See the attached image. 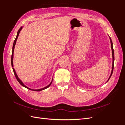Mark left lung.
<instances>
[{
	"label": "left lung",
	"instance_id": "8db88e82",
	"mask_svg": "<svg viewBox=\"0 0 125 125\" xmlns=\"http://www.w3.org/2000/svg\"><path fill=\"white\" fill-rule=\"evenodd\" d=\"M109 39H110L111 41V48H112V57H113V63H112V71H111V73L110 76H109L108 80L107 81V82L109 80V79H110L111 77L112 76L113 72V69H114V49H113V42L112 41V40L111 39V37H109Z\"/></svg>",
	"mask_w": 125,
	"mask_h": 125
}]
</instances>
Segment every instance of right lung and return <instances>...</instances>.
I'll use <instances>...</instances> for the list:
<instances>
[{
	"label": "right lung",
	"mask_w": 125,
	"mask_h": 125,
	"mask_svg": "<svg viewBox=\"0 0 125 125\" xmlns=\"http://www.w3.org/2000/svg\"><path fill=\"white\" fill-rule=\"evenodd\" d=\"M22 28H23V26H21V27L20 28V29L18 30V32H17V36H16V39H15V40L14 41L13 44V46H12V55H11V66H12V69H13V73H14V75H15V76H16V79H17V80H18V81L19 82V83H20L22 86H23L25 87V88L28 89H29V90H30L34 91H42V90H44V89H46L48 88V87L51 85V84H52V80L51 82L50 83V84H48L47 86L44 87V88H42V89H36V90L30 89V88H28V86H26L25 85H24L23 83L22 82V81L20 80V79L19 78V77H18V75H17V73H16V71H15V70H14V68H13V52H14V47H15V45H16V43L17 40V39H18V36H19V33H20V31H21V30L22 29Z\"/></svg>",
	"instance_id": "1"
}]
</instances>
